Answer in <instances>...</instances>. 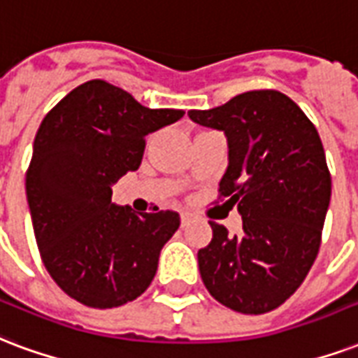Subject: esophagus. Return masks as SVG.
Returning <instances> with one entry per match:
<instances>
[{
	"label": "esophagus",
	"mask_w": 358,
	"mask_h": 358,
	"mask_svg": "<svg viewBox=\"0 0 358 358\" xmlns=\"http://www.w3.org/2000/svg\"><path fill=\"white\" fill-rule=\"evenodd\" d=\"M180 220H182V226H186V224H189V220H192V214L182 213L180 214Z\"/></svg>",
	"instance_id": "34e87169"
}]
</instances>
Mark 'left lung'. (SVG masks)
<instances>
[{
  "instance_id": "obj_1",
  "label": "left lung",
  "mask_w": 358,
  "mask_h": 358,
  "mask_svg": "<svg viewBox=\"0 0 358 358\" xmlns=\"http://www.w3.org/2000/svg\"><path fill=\"white\" fill-rule=\"evenodd\" d=\"M189 119L224 131L229 165L218 199L237 206L243 233L216 222L197 252L201 279L233 311L262 315L292 296L319 254L332 178L315 125L279 91H248Z\"/></svg>"
}]
</instances>
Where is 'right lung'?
Returning <instances> with one entry per match:
<instances>
[{
  "instance_id": "1",
  "label": "right lung",
  "mask_w": 358,
  "mask_h": 358,
  "mask_svg": "<svg viewBox=\"0 0 358 358\" xmlns=\"http://www.w3.org/2000/svg\"><path fill=\"white\" fill-rule=\"evenodd\" d=\"M182 115L150 110L115 85L92 79L41 121L26 171L34 235L45 269L79 303L123 306L155 277L178 213L134 214L113 205L112 186L138 169L145 136Z\"/></svg>"
}]
</instances>
